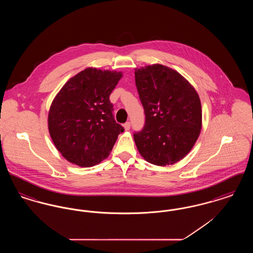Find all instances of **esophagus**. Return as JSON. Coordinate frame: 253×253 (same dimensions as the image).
Segmentation results:
<instances>
[{
	"label": "esophagus",
	"instance_id": "esophagus-1",
	"mask_svg": "<svg viewBox=\"0 0 253 253\" xmlns=\"http://www.w3.org/2000/svg\"><path fill=\"white\" fill-rule=\"evenodd\" d=\"M123 126H124V129H125L126 131H128V130H130V128H131V123H130L129 121H127Z\"/></svg>",
	"mask_w": 253,
	"mask_h": 253
}]
</instances>
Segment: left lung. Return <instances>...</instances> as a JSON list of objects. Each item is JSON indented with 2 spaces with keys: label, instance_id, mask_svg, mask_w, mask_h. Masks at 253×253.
<instances>
[{
  "label": "left lung",
  "instance_id": "left-lung-1",
  "mask_svg": "<svg viewBox=\"0 0 253 253\" xmlns=\"http://www.w3.org/2000/svg\"><path fill=\"white\" fill-rule=\"evenodd\" d=\"M145 124L133 133L138 152L157 166L176 163L197 140L202 126L198 94L180 74L161 64L134 72Z\"/></svg>",
  "mask_w": 253,
  "mask_h": 253
}]
</instances>
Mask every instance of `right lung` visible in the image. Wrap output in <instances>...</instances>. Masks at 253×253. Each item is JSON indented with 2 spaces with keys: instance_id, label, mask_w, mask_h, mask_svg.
<instances>
[{
  "instance_id": "right-lung-1",
  "label": "right lung",
  "mask_w": 253,
  "mask_h": 253,
  "mask_svg": "<svg viewBox=\"0 0 253 253\" xmlns=\"http://www.w3.org/2000/svg\"><path fill=\"white\" fill-rule=\"evenodd\" d=\"M121 72L87 68L62 86L48 114L50 136L69 162L92 167L108 157L124 128L117 123L109 96Z\"/></svg>"
}]
</instances>
